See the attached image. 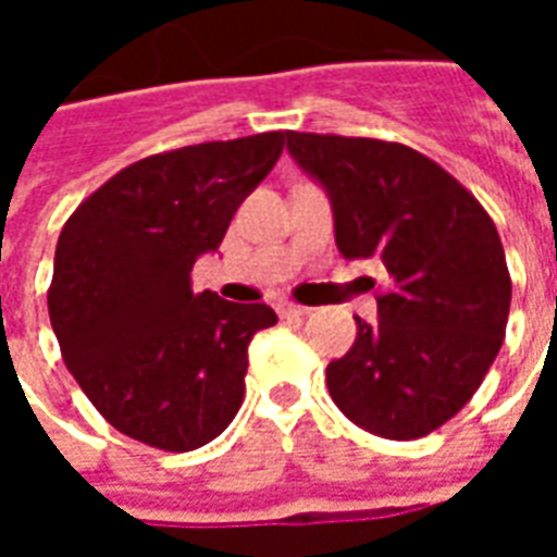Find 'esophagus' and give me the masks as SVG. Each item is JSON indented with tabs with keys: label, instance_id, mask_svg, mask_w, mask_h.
I'll list each match as a JSON object with an SVG mask.
<instances>
[{
	"label": "esophagus",
	"instance_id": "obj_1",
	"mask_svg": "<svg viewBox=\"0 0 557 557\" xmlns=\"http://www.w3.org/2000/svg\"><path fill=\"white\" fill-rule=\"evenodd\" d=\"M277 310L283 319H301V315L310 313V307H301V304H292V301H283Z\"/></svg>",
	"mask_w": 557,
	"mask_h": 557
}]
</instances>
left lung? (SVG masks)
Masks as SVG:
<instances>
[{
    "instance_id": "left-lung-1",
    "label": "left lung",
    "mask_w": 557,
    "mask_h": 557,
    "mask_svg": "<svg viewBox=\"0 0 557 557\" xmlns=\"http://www.w3.org/2000/svg\"><path fill=\"white\" fill-rule=\"evenodd\" d=\"M292 158L325 184L346 259L379 256L394 286L379 322L327 363V391L367 432L430 435L474 397L502 349L510 271L471 190L403 143L289 131Z\"/></svg>"
}]
</instances>
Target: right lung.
Returning <instances> with one entry per match:
<instances>
[{
	"mask_svg": "<svg viewBox=\"0 0 557 557\" xmlns=\"http://www.w3.org/2000/svg\"><path fill=\"white\" fill-rule=\"evenodd\" d=\"M283 143L268 131L143 158L62 226L47 289L62 358L103 420L148 447L196 450L242 409L247 346L277 313L194 292L190 271Z\"/></svg>",
	"mask_w": 557,
	"mask_h": 557,
	"instance_id": "obj_1",
	"label": "right lung"
}]
</instances>
